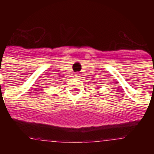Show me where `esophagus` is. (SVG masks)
<instances>
[{
    "label": "esophagus",
    "instance_id": "1",
    "mask_svg": "<svg viewBox=\"0 0 154 154\" xmlns=\"http://www.w3.org/2000/svg\"><path fill=\"white\" fill-rule=\"evenodd\" d=\"M76 77H77V78H78V79H79L80 75H79V74H77V75H76Z\"/></svg>",
    "mask_w": 154,
    "mask_h": 154
}]
</instances>
